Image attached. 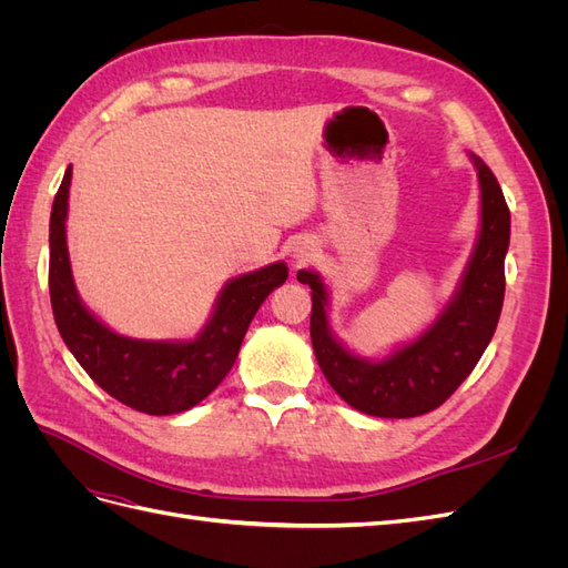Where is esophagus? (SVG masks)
I'll use <instances>...</instances> for the list:
<instances>
[{
	"instance_id": "34e87169",
	"label": "esophagus",
	"mask_w": 568,
	"mask_h": 568,
	"mask_svg": "<svg viewBox=\"0 0 568 568\" xmlns=\"http://www.w3.org/2000/svg\"><path fill=\"white\" fill-rule=\"evenodd\" d=\"M296 257L298 261H303V257H307V251H296Z\"/></svg>"
}]
</instances>
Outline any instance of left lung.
I'll use <instances>...</instances> for the list:
<instances>
[{"instance_id": "left-lung-1", "label": "left lung", "mask_w": 568, "mask_h": 568, "mask_svg": "<svg viewBox=\"0 0 568 568\" xmlns=\"http://www.w3.org/2000/svg\"><path fill=\"white\" fill-rule=\"evenodd\" d=\"M476 161L480 182V236L455 301L415 343L382 363L351 355L326 326V291L315 272L296 277L313 288L311 338L326 382L372 417H419L440 407L467 379L488 348L505 301L509 209L493 170Z\"/></svg>"}]
</instances>
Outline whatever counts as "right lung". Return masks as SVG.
I'll return each mask as SVG.
<instances>
[{
	"mask_svg": "<svg viewBox=\"0 0 568 568\" xmlns=\"http://www.w3.org/2000/svg\"><path fill=\"white\" fill-rule=\"evenodd\" d=\"M71 168L51 205L49 298L51 311L82 369L123 405L146 415H175L201 403L232 369L248 324L272 288L286 282L284 263L232 280L222 288L215 315L189 343H153L118 336L97 322L78 298L65 248V211Z\"/></svg>",
	"mask_w": 568,
	"mask_h": 568,
	"instance_id": "add662e5",
	"label": "right lung"
}]
</instances>
